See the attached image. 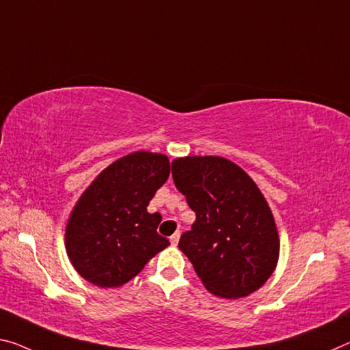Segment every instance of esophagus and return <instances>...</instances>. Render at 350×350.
I'll return each mask as SVG.
<instances>
[{"instance_id":"1","label":"esophagus","mask_w":350,"mask_h":350,"mask_svg":"<svg viewBox=\"0 0 350 350\" xmlns=\"http://www.w3.org/2000/svg\"><path fill=\"white\" fill-rule=\"evenodd\" d=\"M179 238H180V232H176V234L171 235V237H170L171 245H173V246H177V243H179Z\"/></svg>"}]
</instances>
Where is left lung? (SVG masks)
Instances as JSON below:
<instances>
[{
  "mask_svg": "<svg viewBox=\"0 0 350 350\" xmlns=\"http://www.w3.org/2000/svg\"><path fill=\"white\" fill-rule=\"evenodd\" d=\"M174 185L196 213L179 249L215 296L237 299L257 291L275 269L279 235L262 191L230 160L205 155L171 163Z\"/></svg>",
  "mask_w": 350,
  "mask_h": 350,
  "instance_id": "obj_1",
  "label": "left lung"
}]
</instances>
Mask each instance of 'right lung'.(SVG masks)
Listing matches in <instances>:
<instances>
[{
	"label": "right lung",
	"instance_id": "1",
	"mask_svg": "<svg viewBox=\"0 0 350 350\" xmlns=\"http://www.w3.org/2000/svg\"><path fill=\"white\" fill-rule=\"evenodd\" d=\"M170 176L163 154L137 151L109 165L82 193L65 229L71 265L90 284L121 286L170 245L146 207Z\"/></svg>",
	"mask_w": 350,
	"mask_h": 350
}]
</instances>
